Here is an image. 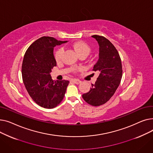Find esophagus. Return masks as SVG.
<instances>
[{"label":"esophagus","mask_w":153,"mask_h":153,"mask_svg":"<svg viewBox=\"0 0 153 153\" xmlns=\"http://www.w3.org/2000/svg\"><path fill=\"white\" fill-rule=\"evenodd\" d=\"M72 81L74 82V83H76V84L81 83V81H79V80H77V79H72Z\"/></svg>","instance_id":"esophagus-1"}]
</instances>
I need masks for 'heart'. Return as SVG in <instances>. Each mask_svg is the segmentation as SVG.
<instances>
[{
	"instance_id": "1",
	"label": "heart",
	"mask_w": 153,
	"mask_h": 153,
	"mask_svg": "<svg viewBox=\"0 0 153 153\" xmlns=\"http://www.w3.org/2000/svg\"><path fill=\"white\" fill-rule=\"evenodd\" d=\"M72 47L79 56H87L90 53L91 50V47L89 46V45L87 44L85 42L81 41L74 43L72 44ZM64 49L62 47L58 48V49L56 50V51L54 52V58L56 62H61L62 61L64 56ZM78 70H79V69L76 68L74 69V72H76Z\"/></svg>"
}]
</instances>
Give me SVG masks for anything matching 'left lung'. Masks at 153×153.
Instances as JSON below:
<instances>
[{"instance_id":"obj_1","label":"left lung","mask_w":153,"mask_h":153,"mask_svg":"<svg viewBox=\"0 0 153 153\" xmlns=\"http://www.w3.org/2000/svg\"><path fill=\"white\" fill-rule=\"evenodd\" d=\"M92 36L99 45V58L93 68L99 76L82 98L89 105L97 107L105 103L114 95L121 82L123 71L121 58L114 45L103 36Z\"/></svg>"}]
</instances>
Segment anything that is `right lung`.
I'll use <instances>...</instances> for the list:
<instances>
[{
    "instance_id": "obj_1",
    "label": "right lung",
    "mask_w": 153,
    "mask_h": 153,
    "mask_svg": "<svg viewBox=\"0 0 153 153\" xmlns=\"http://www.w3.org/2000/svg\"><path fill=\"white\" fill-rule=\"evenodd\" d=\"M66 42L43 36L32 43L24 55L22 66L23 84L30 97L42 107H56L65 95L69 81H54L50 73L56 66L54 47Z\"/></svg>"
}]
</instances>
